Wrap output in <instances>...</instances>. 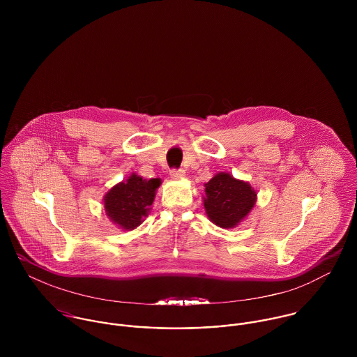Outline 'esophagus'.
<instances>
[{"instance_id":"obj_1","label":"esophagus","mask_w":357,"mask_h":357,"mask_svg":"<svg viewBox=\"0 0 357 357\" xmlns=\"http://www.w3.org/2000/svg\"><path fill=\"white\" fill-rule=\"evenodd\" d=\"M185 176V170L183 169H172L170 170V177L172 178H181Z\"/></svg>"}]
</instances>
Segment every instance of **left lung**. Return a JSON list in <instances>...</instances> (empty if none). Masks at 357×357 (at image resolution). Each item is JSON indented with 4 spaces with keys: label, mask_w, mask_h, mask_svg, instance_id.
<instances>
[{
    "label": "left lung",
    "mask_w": 357,
    "mask_h": 357,
    "mask_svg": "<svg viewBox=\"0 0 357 357\" xmlns=\"http://www.w3.org/2000/svg\"><path fill=\"white\" fill-rule=\"evenodd\" d=\"M204 187L206 213L221 228L236 227L255 204V190L228 173L215 174Z\"/></svg>",
    "instance_id": "obj_1"
}]
</instances>
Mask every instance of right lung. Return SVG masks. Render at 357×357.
Returning <instances> with one entry per match:
<instances>
[{"instance_id": "add662e5", "label": "right lung", "mask_w": 357, "mask_h": 357, "mask_svg": "<svg viewBox=\"0 0 357 357\" xmlns=\"http://www.w3.org/2000/svg\"><path fill=\"white\" fill-rule=\"evenodd\" d=\"M160 180L132 174L126 181L116 184L104 197L107 215L123 229H135L149 214Z\"/></svg>"}]
</instances>
